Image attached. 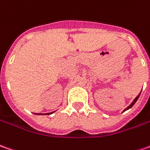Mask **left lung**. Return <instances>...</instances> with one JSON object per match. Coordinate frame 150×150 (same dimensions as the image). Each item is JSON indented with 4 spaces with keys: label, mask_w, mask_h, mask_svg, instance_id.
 Masks as SVG:
<instances>
[{
    "label": "left lung",
    "mask_w": 150,
    "mask_h": 150,
    "mask_svg": "<svg viewBox=\"0 0 150 150\" xmlns=\"http://www.w3.org/2000/svg\"><path fill=\"white\" fill-rule=\"evenodd\" d=\"M139 95H140V93H139V94L138 96H136V97H135V98H134V101H133V102H132V103H131V104H130V105H129V106H128V107H127V108H125V109L124 111H125V110H128V109H129V108H131V107H132V106H133L134 104V103H135V102H136V101H137V100H138V98H139Z\"/></svg>",
    "instance_id": "8db88e82"
}]
</instances>
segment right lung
Listing matches in <instances>:
<instances>
[{
  "mask_svg": "<svg viewBox=\"0 0 150 150\" xmlns=\"http://www.w3.org/2000/svg\"><path fill=\"white\" fill-rule=\"evenodd\" d=\"M52 113H53V112H51V113H48V114H52ZM48 114H47V115H48ZM36 115H42V114H38V113H37ZM45 115H46V114H45Z\"/></svg>",
  "mask_w": 150,
  "mask_h": 150,
  "instance_id": "1",
  "label": "right lung"
}]
</instances>
